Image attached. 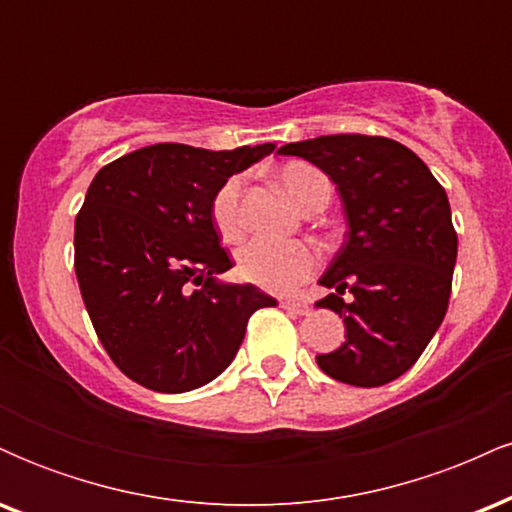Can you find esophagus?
I'll return each instance as SVG.
<instances>
[{"label": "esophagus", "instance_id": "obj_1", "mask_svg": "<svg viewBox=\"0 0 512 512\" xmlns=\"http://www.w3.org/2000/svg\"><path fill=\"white\" fill-rule=\"evenodd\" d=\"M281 308H286L289 313H296V315H308L310 310V303L308 301H301V298H286V301H281Z\"/></svg>", "mask_w": 512, "mask_h": 512}]
</instances>
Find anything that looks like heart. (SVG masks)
Instances as JSON below:
<instances>
[{
    "mask_svg": "<svg viewBox=\"0 0 512 512\" xmlns=\"http://www.w3.org/2000/svg\"><path fill=\"white\" fill-rule=\"evenodd\" d=\"M279 185L303 211L327 204L332 195V182L313 163L289 161L279 168ZM240 190L243 180L228 178L219 187L211 202V221L223 240H236L243 233L240 214ZM317 250L303 240L276 243V240L255 238L238 250L236 269L240 279L260 286L264 291L289 293L301 286L317 269Z\"/></svg>",
    "mask_w": 512,
    "mask_h": 512,
    "instance_id": "obj_1",
    "label": "heart"
}]
</instances>
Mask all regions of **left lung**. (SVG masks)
Instances as JSON below:
<instances>
[{"mask_svg":"<svg viewBox=\"0 0 512 512\" xmlns=\"http://www.w3.org/2000/svg\"><path fill=\"white\" fill-rule=\"evenodd\" d=\"M327 173L349 231L320 284L337 289L317 308L344 320L346 342L317 356L339 383L378 387L424 354L448 310L457 233L443 185L414 151L387 137L330 134L284 144ZM354 299L346 304L341 293Z\"/></svg>","mask_w":512,"mask_h":512,"instance_id":"obj_1","label":"left lung"}]
</instances>
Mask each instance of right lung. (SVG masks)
<instances>
[{
  "label": "right lung",
  "instance_id": "right-lung-1",
  "mask_svg": "<svg viewBox=\"0 0 512 512\" xmlns=\"http://www.w3.org/2000/svg\"><path fill=\"white\" fill-rule=\"evenodd\" d=\"M274 144L207 151L154 144L96 173L74 223V272L110 361L154 392L214 380L243 344L250 315L276 301L219 284L233 267L211 221L219 187Z\"/></svg>",
  "mask_w": 512,
  "mask_h": 512
}]
</instances>
